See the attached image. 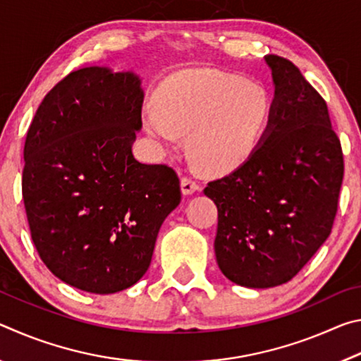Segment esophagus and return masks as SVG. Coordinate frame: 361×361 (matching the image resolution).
I'll return each mask as SVG.
<instances>
[{"mask_svg":"<svg viewBox=\"0 0 361 361\" xmlns=\"http://www.w3.org/2000/svg\"><path fill=\"white\" fill-rule=\"evenodd\" d=\"M197 189H199V185L191 178V176H183V178H181V191H183V194H185V195L192 194V192L197 191Z\"/></svg>","mask_w":361,"mask_h":361,"instance_id":"obj_1","label":"esophagus"}]
</instances>
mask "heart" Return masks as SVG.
<instances>
[{
  "mask_svg": "<svg viewBox=\"0 0 361 361\" xmlns=\"http://www.w3.org/2000/svg\"><path fill=\"white\" fill-rule=\"evenodd\" d=\"M271 95L261 84L210 70H188L169 78L154 95L145 127L157 145L172 148L186 133V151L207 173L242 166L264 138Z\"/></svg>",
  "mask_w": 361,
  "mask_h": 361,
  "instance_id": "obj_1",
  "label": "heart"
}]
</instances>
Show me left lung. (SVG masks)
Returning <instances> with one entry per match:
<instances>
[{
  "mask_svg": "<svg viewBox=\"0 0 361 361\" xmlns=\"http://www.w3.org/2000/svg\"><path fill=\"white\" fill-rule=\"evenodd\" d=\"M276 97L258 148L204 192L216 204L215 255L231 282H290L331 234L344 178L341 142L323 97L298 66L267 56Z\"/></svg>",
  "mask_w": 361,
  "mask_h": 361,
  "instance_id": "1",
  "label": "left lung"
}]
</instances>
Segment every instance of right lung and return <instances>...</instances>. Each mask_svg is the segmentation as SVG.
Masks as SVG:
<instances>
[{"instance_id": "right-lung-1", "label": "right lung", "mask_w": 361, "mask_h": 361, "mask_svg": "<svg viewBox=\"0 0 361 361\" xmlns=\"http://www.w3.org/2000/svg\"><path fill=\"white\" fill-rule=\"evenodd\" d=\"M142 103L133 73L87 66L49 90L27 133L22 195L33 243L54 276L82 291L137 283L181 200L172 167L132 154Z\"/></svg>"}]
</instances>
